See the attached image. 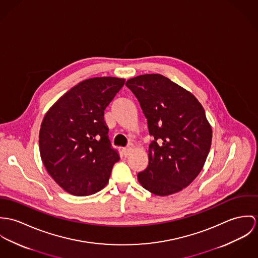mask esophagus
<instances>
[{
  "label": "esophagus",
  "instance_id": "obj_1",
  "mask_svg": "<svg viewBox=\"0 0 258 258\" xmlns=\"http://www.w3.org/2000/svg\"><path fill=\"white\" fill-rule=\"evenodd\" d=\"M134 148H135L134 144L130 143L125 148H123V149H122V155H123L124 157H127V156L131 154V151H132Z\"/></svg>",
  "mask_w": 258,
  "mask_h": 258
}]
</instances>
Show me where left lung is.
Masks as SVG:
<instances>
[{
    "mask_svg": "<svg viewBox=\"0 0 258 258\" xmlns=\"http://www.w3.org/2000/svg\"><path fill=\"white\" fill-rule=\"evenodd\" d=\"M138 98L154 141L148 165L138 174L144 189L157 196L177 193L199 175L212 143V126L197 98L160 74L126 81Z\"/></svg>",
    "mask_w": 258,
    "mask_h": 258,
    "instance_id": "8db88e82",
    "label": "left lung"
}]
</instances>
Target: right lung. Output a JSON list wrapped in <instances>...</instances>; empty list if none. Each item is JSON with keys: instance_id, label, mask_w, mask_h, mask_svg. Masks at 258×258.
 <instances>
[{"instance_id": "right-lung-1", "label": "right lung", "mask_w": 258, "mask_h": 258, "mask_svg": "<svg viewBox=\"0 0 258 258\" xmlns=\"http://www.w3.org/2000/svg\"><path fill=\"white\" fill-rule=\"evenodd\" d=\"M123 78L94 77L67 91L49 108L39 131V151L48 174L67 193L102 190L119 156L111 147L104 111Z\"/></svg>"}]
</instances>
